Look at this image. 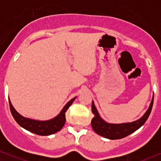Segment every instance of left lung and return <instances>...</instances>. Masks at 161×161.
<instances>
[{
    "instance_id": "left-lung-1",
    "label": "left lung",
    "mask_w": 161,
    "mask_h": 161,
    "mask_svg": "<svg viewBox=\"0 0 161 161\" xmlns=\"http://www.w3.org/2000/svg\"><path fill=\"white\" fill-rule=\"evenodd\" d=\"M153 100L154 96H153L149 108L139 119L132 122L121 123V124H113V123L106 122L105 120H103L100 117V114L94 105V101H92V111L94 115V118L92 119V128L98 135L108 138V139L115 140L126 137L130 134L133 133V132L139 129L147 120L151 113L152 108H153Z\"/></svg>"
}]
</instances>
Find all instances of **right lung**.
Returning <instances> with one entry per match:
<instances>
[{"label": "right lung", "instance_id": "1", "mask_svg": "<svg viewBox=\"0 0 161 161\" xmlns=\"http://www.w3.org/2000/svg\"><path fill=\"white\" fill-rule=\"evenodd\" d=\"M75 97L72 98L71 100H69L67 104L64 105L58 115H57L56 117L49 120L45 121H40V120H36L24 117L22 115H20L11 103L9 99V106H10V111L12 113L13 117L15 119V121L20 125L24 129L27 130L33 133L37 134L39 136H50L51 134H54L57 133V132L61 130V128L64 127L66 122V117H65V113L69 108V107L72 104L73 101L75 100Z\"/></svg>", "mask_w": 161, "mask_h": 161}]
</instances>
